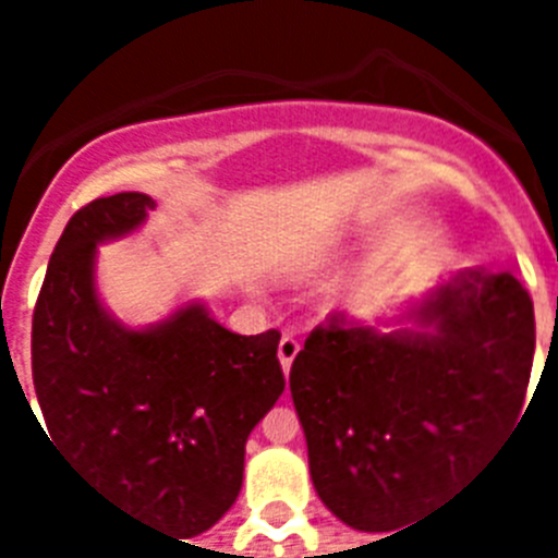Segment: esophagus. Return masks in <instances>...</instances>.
Returning <instances> with one entry per match:
<instances>
[{"label":"esophagus","mask_w":558,"mask_h":558,"mask_svg":"<svg viewBox=\"0 0 558 558\" xmlns=\"http://www.w3.org/2000/svg\"><path fill=\"white\" fill-rule=\"evenodd\" d=\"M295 354H299V340H295L293 335H284V338L279 340V363H282L284 374H288L290 366H293Z\"/></svg>","instance_id":"obj_1"}]
</instances>
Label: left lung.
Masks as SVG:
<instances>
[{"instance_id":"obj_1","label":"left lung","mask_w":558,"mask_h":558,"mask_svg":"<svg viewBox=\"0 0 558 558\" xmlns=\"http://www.w3.org/2000/svg\"><path fill=\"white\" fill-rule=\"evenodd\" d=\"M405 322L329 315L290 368L315 492L368 534L405 531L458 486L514 427L534 363V302L511 274L458 270Z\"/></svg>"}]
</instances>
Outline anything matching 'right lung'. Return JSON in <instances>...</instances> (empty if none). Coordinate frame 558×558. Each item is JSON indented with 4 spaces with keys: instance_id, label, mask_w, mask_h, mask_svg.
Listing matches in <instances>:
<instances>
[{
    "instance_id": "1",
    "label": "right lung",
    "mask_w": 558,
    "mask_h": 558,
    "mask_svg": "<svg viewBox=\"0 0 558 558\" xmlns=\"http://www.w3.org/2000/svg\"><path fill=\"white\" fill-rule=\"evenodd\" d=\"M145 192L77 209L33 313L49 438L113 502L172 536L209 531L243 486L245 441L284 391L279 332L236 335L201 302L125 327L97 295V245L140 229Z\"/></svg>"
}]
</instances>
